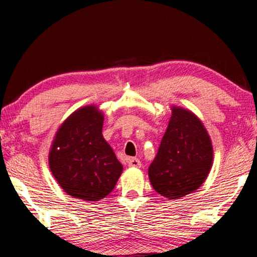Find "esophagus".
Masks as SVG:
<instances>
[{
    "instance_id": "34e87169",
    "label": "esophagus",
    "mask_w": 257,
    "mask_h": 257,
    "mask_svg": "<svg viewBox=\"0 0 257 257\" xmlns=\"http://www.w3.org/2000/svg\"><path fill=\"white\" fill-rule=\"evenodd\" d=\"M128 166L130 167H140L142 166V163H140V160L138 159V158H131V159H128Z\"/></svg>"
}]
</instances>
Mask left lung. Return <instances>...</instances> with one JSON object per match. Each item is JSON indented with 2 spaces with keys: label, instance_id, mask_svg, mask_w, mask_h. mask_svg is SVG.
I'll return each mask as SVG.
<instances>
[{
  "label": "left lung",
  "instance_id": "obj_1",
  "mask_svg": "<svg viewBox=\"0 0 257 257\" xmlns=\"http://www.w3.org/2000/svg\"><path fill=\"white\" fill-rule=\"evenodd\" d=\"M213 164V146L201 120L182 107L172 117L149 167L153 188L167 199H180L205 182Z\"/></svg>",
  "mask_w": 257,
  "mask_h": 257
}]
</instances>
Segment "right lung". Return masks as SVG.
I'll use <instances>...</instances> for the list:
<instances>
[{
    "instance_id": "1",
    "label": "right lung",
    "mask_w": 257,
    "mask_h": 257,
    "mask_svg": "<svg viewBox=\"0 0 257 257\" xmlns=\"http://www.w3.org/2000/svg\"><path fill=\"white\" fill-rule=\"evenodd\" d=\"M104 114L94 106L80 107L56 133L49 152V166L65 193L85 201L110 194L122 165L101 135Z\"/></svg>"
}]
</instances>
